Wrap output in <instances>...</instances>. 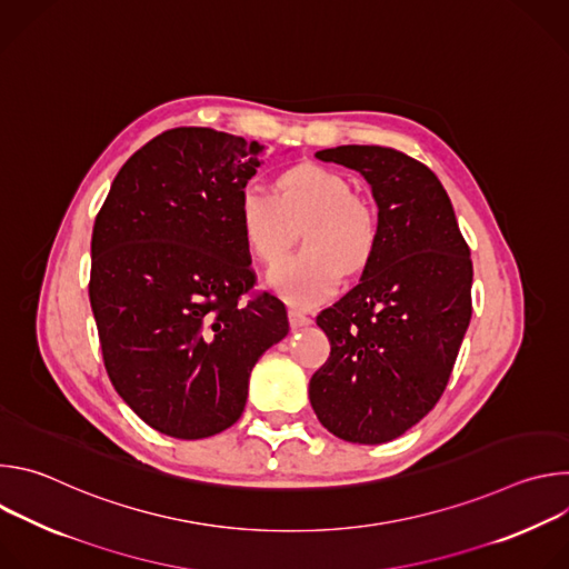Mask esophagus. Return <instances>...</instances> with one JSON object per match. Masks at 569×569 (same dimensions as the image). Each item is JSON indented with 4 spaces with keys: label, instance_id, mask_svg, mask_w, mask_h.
<instances>
[{
    "label": "esophagus",
    "instance_id": "34e87169",
    "mask_svg": "<svg viewBox=\"0 0 569 569\" xmlns=\"http://www.w3.org/2000/svg\"><path fill=\"white\" fill-rule=\"evenodd\" d=\"M288 319H290V327L292 329H303V327H308V323H312V319L308 315L299 312V310H290Z\"/></svg>",
    "mask_w": 569,
    "mask_h": 569
}]
</instances>
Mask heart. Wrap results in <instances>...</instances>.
<instances>
[{
  "instance_id": "heart-1",
  "label": "heart",
  "mask_w": 569,
  "mask_h": 569,
  "mask_svg": "<svg viewBox=\"0 0 569 569\" xmlns=\"http://www.w3.org/2000/svg\"><path fill=\"white\" fill-rule=\"evenodd\" d=\"M236 218L248 250L263 263L286 252L292 227L306 224V252L279 261L268 274L270 288L301 310L333 297L342 283V268L362 270L378 242L373 207L353 196L342 173L317 164L286 171L277 180V196L246 187L238 196Z\"/></svg>"
}]
</instances>
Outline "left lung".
Masks as SVG:
<instances>
[{
	"label": "left lung",
	"mask_w": 569,
	"mask_h": 569,
	"mask_svg": "<svg viewBox=\"0 0 569 569\" xmlns=\"http://www.w3.org/2000/svg\"><path fill=\"white\" fill-rule=\"evenodd\" d=\"M358 171L378 204V242L360 283L317 315L331 356L310 378L319 423L351 443H385L441 398L470 323L472 261L439 178L382 146L315 152Z\"/></svg>",
	"instance_id": "left-lung-1"
}]
</instances>
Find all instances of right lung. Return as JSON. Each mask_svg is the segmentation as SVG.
I'll list each match as a JSON object with an SVG mask.
<instances>
[{"mask_svg":"<svg viewBox=\"0 0 569 569\" xmlns=\"http://www.w3.org/2000/svg\"><path fill=\"white\" fill-rule=\"evenodd\" d=\"M263 146L173 128L139 148L97 216L90 303L103 362L130 410L161 435L233 426L259 358L288 336L286 306L254 286L238 196Z\"/></svg>","mask_w":569,"mask_h":569,"instance_id":"obj_1","label":"right lung"}]
</instances>
